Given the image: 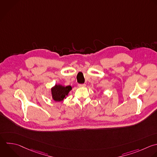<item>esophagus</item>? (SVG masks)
Listing matches in <instances>:
<instances>
[{
    "instance_id": "obj_1",
    "label": "esophagus",
    "mask_w": 157,
    "mask_h": 157,
    "mask_svg": "<svg viewBox=\"0 0 157 157\" xmlns=\"http://www.w3.org/2000/svg\"><path fill=\"white\" fill-rule=\"evenodd\" d=\"M78 86L79 87H85V86H86V84H85V83H83V84H78Z\"/></svg>"
}]
</instances>
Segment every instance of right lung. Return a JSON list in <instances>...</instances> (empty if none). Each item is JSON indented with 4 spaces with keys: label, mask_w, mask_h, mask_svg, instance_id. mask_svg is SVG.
<instances>
[{
    "label": "right lung",
    "mask_w": 157,
    "mask_h": 157,
    "mask_svg": "<svg viewBox=\"0 0 157 157\" xmlns=\"http://www.w3.org/2000/svg\"><path fill=\"white\" fill-rule=\"evenodd\" d=\"M72 90V86H63L61 85H55L52 88V95L53 99L55 101L59 102L66 98L69 91Z\"/></svg>",
    "instance_id": "obj_1"
}]
</instances>
